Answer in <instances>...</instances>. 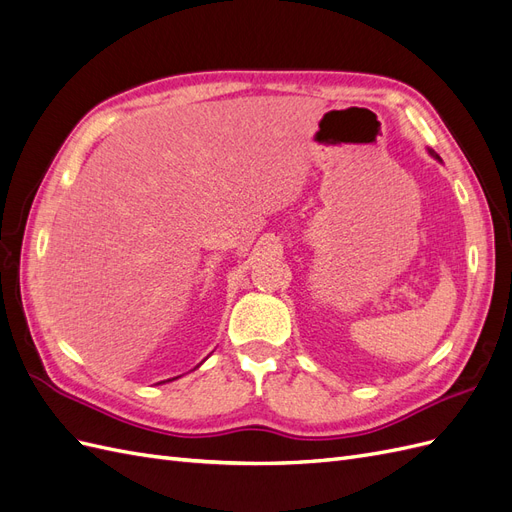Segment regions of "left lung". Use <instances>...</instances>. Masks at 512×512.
<instances>
[{"label":"left lung","mask_w":512,"mask_h":512,"mask_svg":"<svg viewBox=\"0 0 512 512\" xmlns=\"http://www.w3.org/2000/svg\"><path fill=\"white\" fill-rule=\"evenodd\" d=\"M429 153H431V156H436V153H433V151H429ZM436 158H438V156H436Z\"/></svg>","instance_id":"left-lung-1"}]
</instances>
